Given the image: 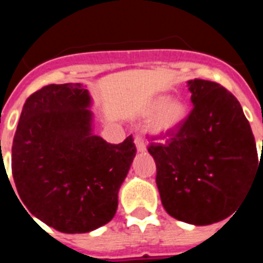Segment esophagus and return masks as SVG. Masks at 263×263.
Returning <instances> with one entry per match:
<instances>
[{
    "label": "esophagus",
    "mask_w": 263,
    "mask_h": 263,
    "mask_svg": "<svg viewBox=\"0 0 263 263\" xmlns=\"http://www.w3.org/2000/svg\"><path fill=\"white\" fill-rule=\"evenodd\" d=\"M134 143H136V147H137V150H138V153H145L146 152L145 141H143L141 137L137 136L136 139H134Z\"/></svg>",
    "instance_id": "1"
}]
</instances>
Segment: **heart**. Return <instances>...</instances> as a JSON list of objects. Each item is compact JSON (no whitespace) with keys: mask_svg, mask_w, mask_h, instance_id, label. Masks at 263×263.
Segmentation results:
<instances>
[{"mask_svg":"<svg viewBox=\"0 0 263 263\" xmlns=\"http://www.w3.org/2000/svg\"><path fill=\"white\" fill-rule=\"evenodd\" d=\"M145 116L154 117L150 124L153 133L158 136H166L175 132L179 125L184 121L187 108L179 100H168L167 96H160L148 105Z\"/></svg>","mask_w":263,"mask_h":263,"instance_id":"b5f03b06","label":"heart"}]
</instances>
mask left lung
Segmentation results:
<instances>
[{
    "instance_id": "left-lung-1",
    "label": "left lung",
    "mask_w": 263,
    "mask_h": 263,
    "mask_svg": "<svg viewBox=\"0 0 263 263\" xmlns=\"http://www.w3.org/2000/svg\"><path fill=\"white\" fill-rule=\"evenodd\" d=\"M191 113L166 143L152 142L157 185L176 220L210 225L233 215L250 191L258 155L238 100L217 83L188 81Z\"/></svg>"
}]
</instances>
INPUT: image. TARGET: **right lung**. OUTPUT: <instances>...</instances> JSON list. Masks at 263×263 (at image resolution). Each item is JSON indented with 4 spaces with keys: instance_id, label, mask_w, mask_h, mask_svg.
I'll use <instances>...</instances> for the list:
<instances>
[{
    "instance_id": "obj_1",
    "label": "right lung",
    "mask_w": 263,
    "mask_h": 263,
    "mask_svg": "<svg viewBox=\"0 0 263 263\" xmlns=\"http://www.w3.org/2000/svg\"><path fill=\"white\" fill-rule=\"evenodd\" d=\"M90 103L80 83L46 85L26 100L13 139L21 205L63 233H87L110 221L137 153L132 136L118 145L95 136Z\"/></svg>"
}]
</instances>
